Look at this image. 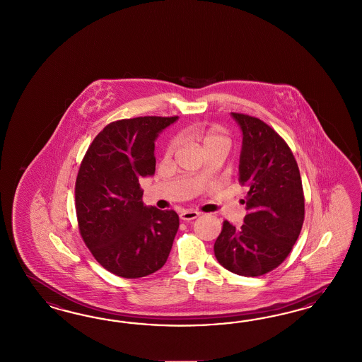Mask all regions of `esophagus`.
Returning <instances> with one entry per match:
<instances>
[{
	"label": "esophagus",
	"instance_id": "esophagus-1",
	"mask_svg": "<svg viewBox=\"0 0 362 362\" xmlns=\"http://www.w3.org/2000/svg\"><path fill=\"white\" fill-rule=\"evenodd\" d=\"M180 219L185 220V221H189V220L197 219L199 218V212L197 211H188V209H185V211H182L180 212Z\"/></svg>",
	"mask_w": 362,
	"mask_h": 362
}]
</instances>
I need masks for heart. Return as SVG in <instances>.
I'll use <instances>...</instances> for the list:
<instances>
[{
  "label": "heart",
  "instance_id": "1",
  "mask_svg": "<svg viewBox=\"0 0 362 362\" xmlns=\"http://www.w3.org/2000/svg\"><path fill=\"white\" fill-rule=\"evenodd\" d=\"M197 138L203 144L204 150L214 146H224L227 148L230 147V138L218 126H211L209 129L200 130L197 134ZM176 146H177V141L176 139L171 141L167 147V153H174Z\"/></svg>",
  "mask_w": 362,
  "mask_h": 362
}]
</instances>
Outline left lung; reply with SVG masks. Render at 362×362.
<instances>
[{
  "label": "left lung",
  "mask_w": 362,
  "mask_h": 362,
  "mask_svg": "<svg viewBox=\"0 0 362 362\" xmlns=\"http://www.w3.org/2000/svg\"><path fill=\"white\" fill-rule=\"evenodd\" d=\"M243 134L239 182L248 187V214L240 228L230 221L215 241V256L240 276H262L283 263L304 223V194L296 159L284 139L263 121L230 112Z\"/></svg>",
  "instance_id": "8db88e82"
}]
</instances>
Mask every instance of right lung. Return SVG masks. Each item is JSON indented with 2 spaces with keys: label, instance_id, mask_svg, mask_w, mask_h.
Listing matches in <instances>:
<instances>
[{
  "label": "right lung",
  "instance_id": "add662e5",
  "mask_svg": "<svg viewBox=\"0 0 362 362\" xmlns=\"http://www.w3.org/2000/svg\"><path fill=\"white\" fill-rule=\"evenodd\" d=\"M177 117H139L107 124L85 155L76 182L81 236L103 268L124 279L160 269L179 216L144 206L139 179L155 174V141Z\"/></svg>",
  "mask_w": 362,
  "mask_h": 362
}]
</instances>
